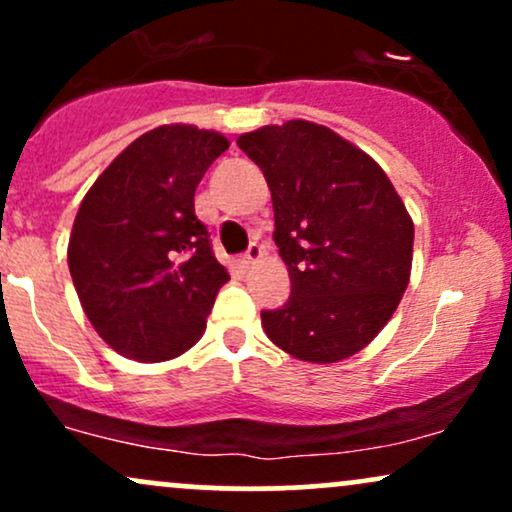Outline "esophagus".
I'll return each mask as SVG.
<instances>
[{"mask_svg": "<svg viewBox=\"0 0 512 512\" xmlns=\"http://www.w3.org/2000/svg\"><path fill=\"white\" fill-rule=\"evenodd\" d=\"M264 255V252H262V248H260V245H257V243H252L250 245V248H248V252H245V255L243 257H240V264H243V267L245 269H250L252 267V264H255L257 260H260V257Z\"/></svg>", "mask_w": 512, "mask_h": 512, "instance_id": "1", "label": "esophagus"}]
</instances>
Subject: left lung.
I'll return each mask as SVG.
<instances>
[{
  "label": "left lung",
  "instance_id": "obj_1",
  "mask_svg": "<svg viewBox=\"0 0 512 512\" xmlns=\"http://www.w3.org/2000/svg\"><path fill=\"white\" fill-rule=\"evenodd\" d=\"M274 204V243L291 276L267 337L310 363H337L378 337L407 291L414 221L385 170L330 127L289 120L240 134Z\"/></svg>",
  "mask_w": 512,
  "mask_h": 512
}]
</instances>
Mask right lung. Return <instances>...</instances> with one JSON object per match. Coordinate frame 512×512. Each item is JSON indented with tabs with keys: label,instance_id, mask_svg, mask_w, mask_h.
<instances>
[{
	"label": "right lung",
	"instance_id": "1",
	"mask_svg": "<svg viewBox=\"0 0 512 512\" xmlns=\"http://www.w3.org/2000/svg\"><path fill=\"white\" fill-rule=\"evenodd\" d=\"M228 139L161 125L98 175L76 211L69 272L93 330L117 354L168 361L199 342L231 276L195 216V190Z\"/></svg>",
	"mask_w": 512,
	"mask_h": 512
}]
</instances>
